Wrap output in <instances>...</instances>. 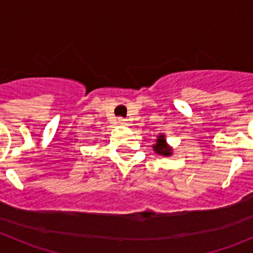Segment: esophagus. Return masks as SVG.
I'll return each instance as SVG.
<instances>
[{"label": "esophagus", "instance_id": "obj_1", "mask_svg": "<svg viewBox=\"0 0 253 253\" xmlns=\"http://www.w3.org/2000/svg\"><path fill=\"white\" fill-rule=\"evenodd\" d=\"M118 123H119V125H126V120H125L124 118H119V119H118Z\"/></svg>", "mask_w": 253, "mask_h": 253}]
</instances>
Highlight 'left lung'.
Masks as SVG:
<instances>
[{"instance_id": "1", "label": "left lung", "mask_w": 253, "mask_h": 253, "mask_svg": "<svg viewBox=\"0 0 253 253\" xmlns=\"http://www.w3.org/2000/svg\"><path fill=\"white\" fill-rule=\"evenodd\" d=\"M153 151L156 152L157 154H161V156H165V157H169L172 154V149L171 147L167 144L166 138L163 134L158 135L157 140H156V144L153 146Z\"/></svg>"}]
</instances>
